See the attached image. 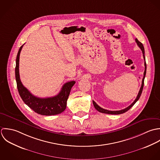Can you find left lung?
Instances as JSON below:
<instances>
[{"label":"left lung","mask_w":160,"mask_h":160,"mask_svg":"<svg viewBox=\"0 0 160 160\" xmlns=\"http://www.w3.org/2000/svg\"><path fill=\"white\" fill-rule=\"evenodd\" d=\"M135 42H137L138 46L140 48V49L142 50V53H143V59H144V61H145V71H144V73H143V79H142V86L140 87V89L139 90V92L138 93V95L137 96L136 99H135V101L130 105L128 106V108L124 109H122V110H120V111H109V110H107V109H104L102 108H101L100 106H99L96 102L93 101V106L95 108L97 111H98L99 112H102V113H105V114H122V113H124L126 112H127L128 110H129L134 104L138 100V99L140 98V97L141 96V94L142 93V90H143V85H144V79H145V75H146V70H147V65H146V62H145V49H144V47L142 44V42H140L137 38L135 39Z\"/></svg>","instance_id":"8db88e82"}]
</instances>
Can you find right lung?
<instances>
[{
  "label": "right lung",
  "mask_w": 160,
  "mask_h": 160,
  "mask_svg": "<svg viewBox=\"0 0 160 160\" xmlns=\"http://www.w3.org/2000/svg\"><path fill=\"white\" fill-rule=\"evenodd\" d=\"M23 45L20 48L18 52L15 67V78L20 96L28 106L39 114L43 116H52L61 114L66 108L67 99L71 88L75 83V82L71 81L65 83L59 93L56 96L45 98H41L34 96L23 85L20 78L19 59L20 52Z\"/></svg>",
  "instance_id": "1"
}]
</instances>
